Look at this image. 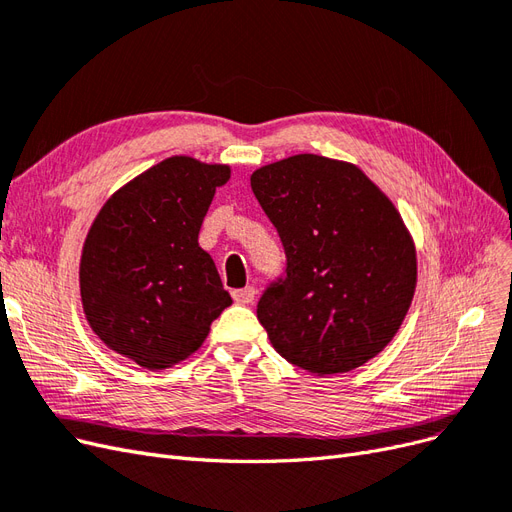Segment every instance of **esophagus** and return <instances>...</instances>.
<instances>
[{
	"instance_id": "34e87169",
	"label": "esophagus",
	"mask_w": 512,
	"mask_h": 512,
	"mask_svg": "<svg viewBox=\"0 0 512 512\" xmlns=\"http://www.w3.org/2000/svg\"><path fill=\"white\" fill-rule=\"evenodd\" d=\"M255 287H244V289H236L234 293H232V298H234V302L236 304H251L253 300H255Z\"/></svg>"
}]
</instances>
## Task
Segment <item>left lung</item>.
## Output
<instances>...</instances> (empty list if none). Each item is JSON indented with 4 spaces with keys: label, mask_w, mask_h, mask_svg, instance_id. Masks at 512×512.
Listing matches in <instances>:
<instances>
[{
    "label": "left lung",
    "mask_w": 512,
    "mask_h": 512,
    "mask_svg": "<svg viewBox=\"0 0 512 512\" xmlns=\"http://www.w3.org/2000/svg\"><path fill=\"white\" fill-rule=\"evenodd\" d=\"M251 187L287 255L285 280L257 304L272 346L315 376L364 366L415 295L417 249L402 214L355 163L312 153L261 166Z\"/></svg>",
    "instance_id": "obj_1"
}]
</instances>
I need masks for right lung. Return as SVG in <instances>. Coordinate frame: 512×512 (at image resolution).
<instances>
[{"label":"right lung","instance_id":"add662e5","mask_svg":"<svg viewBox=\"0 0 512 512\" xmlns=\"http://www.w3.org/2000/svg\"><path fill=\"white\" fill-rule=\"evenodd\" d=\"M232 168L174 155L114 191L80 255V302L93 334L144 370H166L204 344L232 304L197 236Z\"/></svg>","mask_w":512,"mask_h":512}]
</instances>
